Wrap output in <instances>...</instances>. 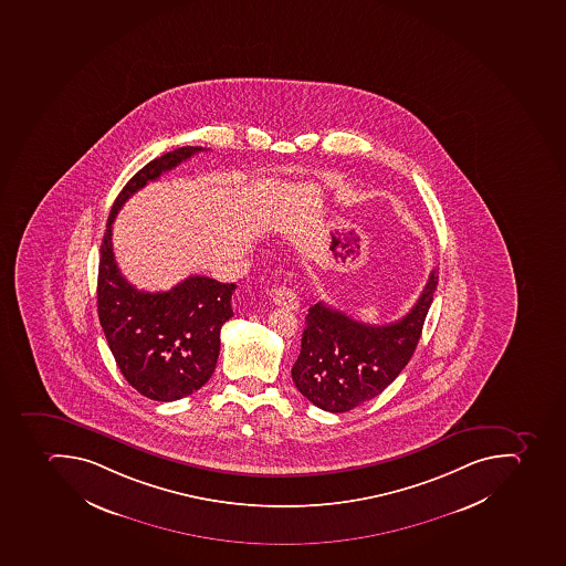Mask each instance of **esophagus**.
Returning a JSON list of instances; mask_svg holds the SVG:
<instances>
[{"label": "esophagus", "mask_w": 566, "mask_h": 566, "mask_svg": "<svg viewBox=\"0 0 566 566\" xmlns=\"http://www.w3.org/2000/svg\"><path fill=\"white\" fill-rule=\"evenodd\" d=\"M272 298L275 305L279 307L290 308V311H296L300 307L298 296L293 290L287 287H276L272 291Z\"/></svg>", "instance_id": "esophagus-1"}]
</instances>
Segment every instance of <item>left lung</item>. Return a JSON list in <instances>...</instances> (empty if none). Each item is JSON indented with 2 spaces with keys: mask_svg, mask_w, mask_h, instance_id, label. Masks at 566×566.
I'll return each instance as SVG.
<instances>
[{
  "mask_svg": "<svg viewBox=\"0 0 566 566\" xmlns=\"http://www.w3.org/2000/svg\"><path fill=\"white\" fill-rule=\"evenodd\" d=\"M437 284L433 270L410 313L389 325L357 322L323 302L311 305L291 369L296 389L332 413L349 412L384 392L416 352Z\"/></svg>",
  "mask_w": 566,
  "mask_h": 566,
  "instance_id": "8db88e82",
  "label": "left lung"
}]
</instances>
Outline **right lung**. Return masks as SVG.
Masks as SVG:
<instances>
[{
    "label": "right lung",
    "instance_id": "right-lung-1",
    "mask_svg": "<svg viewBox=\"0 0 566 566\" xmlns=\"http://www.w3.org/2000/svg\"><path fill=\"white\" fill-rule=\"evenodd\" d=\"M200 150L179 147L138 170L115 199L101 243V326L127 384L154 401L186 398L211 378L220 353V331L232 317L235 284L191 275L170 291H138L118 270L112 223L133 193Z\"/></svg>",
    "mask_w": 566,
    "mask_h": 566
}]
</instances>
